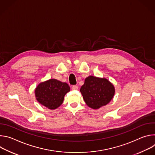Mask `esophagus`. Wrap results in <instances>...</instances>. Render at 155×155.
<instances>
[{"label":"esophagus","instance_id":"1","mask_svg":"<svg viewBox=\"0 0 155 155\" xmlns=\"http://www.w3.org/2000/svg\"><path fill=\"white\" fill-rule=\"evenodd\" d=\"M72 88V90H78V86L77 85H73Z\"/></svg>","mask_w":155,"mask_h":155}]
</instances>
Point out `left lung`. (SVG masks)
<instances>
[{
	"label": "left lung",
	"instance_id": "left-lung-1",
	"mask_svg": "<svg viewBox=\"0 0 155 155\" xmlns=\"http://www.w3.org/2000/svg\"><path fill=\"white\" fill-rule=\"evenodd\" d=\"M80 92L86 105L93 109H98L111 101L115 94L114 85L106 78L93 76L87 77Z\"/></svg>",
	"mask_w": 155,
	"mask_h": 155
}]
</instances>
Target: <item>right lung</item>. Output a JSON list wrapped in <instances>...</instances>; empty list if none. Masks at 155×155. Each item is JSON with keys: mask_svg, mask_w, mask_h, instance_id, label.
Returning <instances> with one entry per match:
<instances>
[{"mask_svg": "<svg viewBox=\"0 0 155 155\" xmlns=\"http://www.w3.org/2000/svg\"><path fill=\"white\" fill-rule=\"evenodd\" d=\"M69 91L70 87L68 83L56 79H50L40 83L36 87L35 93L38 102L53 110L62 104L64 96Z\"/></svg>", "mask_w": 155, "mask_h": 155, "instance_id": "obj_1", "label": "right lung"}]
</instances>
